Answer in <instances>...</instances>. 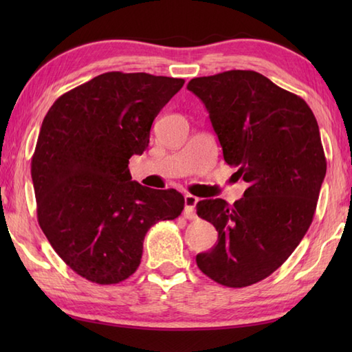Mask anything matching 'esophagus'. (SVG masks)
<instances>
[{"label":"esophagus","mask_w":352,"mask_h":352,"mask_svg":"<svg viewBox=\"0 0 352 352\" xmlns=\"http://www.w3.org/2000/svg\"><path fill=\"white\" fill-rule=\"evenodd\" d=\"M198 203V198L193 195H186L184 197V216L188 219H195L197 213H195V206Z\"/></svg>","instance_id":"34e87169"}]
</instances>
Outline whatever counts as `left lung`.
Returning a JSON list of instances; mask_svg holds the SVG:
<instances>
[{"mask_svg":"<svg viewBox=\"0 0 352 352\" xmlns=\"http://www.w3.org/2000/svg\"><path fill=\"white\" fill-rule=\"evenodd\" d=\"M188 89L206 106L223 160L248 183L233 206L221 198L197 204L218 231L197 265L222 286H251L289 258L313 221L327 172L316 118L256 71L193 78Z\"/></svg>","mask_w":352,"mask_h":352,"instance_id":"left-lung-1","label":"left lung"}]
</instances>
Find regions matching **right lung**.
Segmentation results:
<instances>
[{
	"mask_svg": "<svg viewBox=\"0 0 352 352\" xmlns=\"http://www.w3.org/2000/svg\"><path fill=\"white\" fill-rule=\"evenodd\" d=\"M183 78L106 72L57 98L32 159L37 221L83 278L116 284L136 272L146 231L182 214L184 197L131 182L129 160L149 144Z\"/></svg>",
	"mask_w": 352,
	"mask_h": 352,
	"instance_id": "add662e5",
	"label": "right lung"
}]
</instances>
